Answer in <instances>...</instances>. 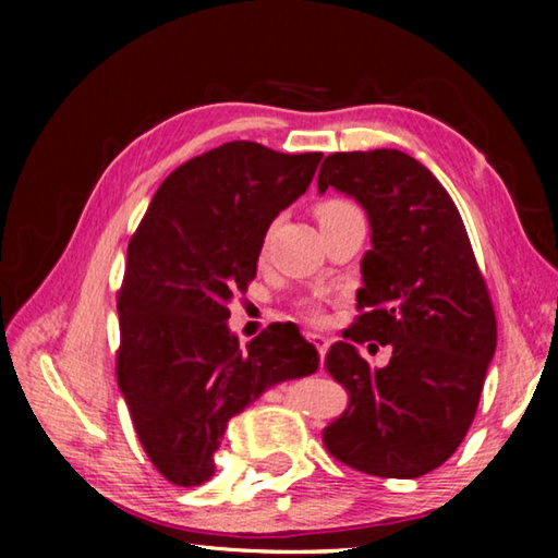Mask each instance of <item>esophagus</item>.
Masks as SVG:
<instances>
[{
  "label": "esophagus",
  "mask_w": 558,
  "mask_h": 558,
  "mask_svg": "<svg viewBox=\"0 0 558 558\" xmlns=\"http://www.w3.org/2000/svg\"><path fill=\"white\" fill-rule=\"evenodd\" d=\"M305 339L310 344H315L319 352H327V347H329V342H332V339L329 337H325V335H315V332H305Z\"/></svg>",
  "instance_id": "esophagus-1"
}]
</instances>
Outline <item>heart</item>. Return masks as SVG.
Listing matches in <instances>:
<instances>
[{
    "instance_id": "1",
    "label": "heart",
    "mask_w": 558,
    "mask_h": 558,
    "mask_svg": "<svg viewBox=\"0 0 558 558\" xmlns=\"http://www.w3.org/2000/svg\"><path fill=\"white\" fill-rule=\"evenodd\" d=\"M349 206H352V204L342 202V199H327V202L315 206V216H317V221L323 223V221H327V219H332V216H337L339 211L349 209ZM302 315H305V317L310 319V323H319V319H323V315H319V310H315V307L302 310Z\"/></svg>"
}]
</instances>
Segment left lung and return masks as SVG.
Here are the masks:
<instances>
[{
    "label": "left lung",
    "instance_id": "left-lung-1",
    "mask_svg": "<svg viewBox=\"0 0 558 558\" xmlns=\"http://www.w3.org/2000/svg\"><path fill=\"white\" fill-rule=\"evenodd\" d=\"M319 192L335 186L364 206L372 251L362 260L359 315L329 347L325 369L349 405L323 430L327 452L376 477H421L442 465L477 413L497 317L450 194L401 149L329 155ZM391 343L372 371L354 343Z\"/></svg>",
    "mask_w": 558,
    "mask_h": 558
}]
</instances>
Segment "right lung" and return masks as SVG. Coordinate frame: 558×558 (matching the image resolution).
Segmentation results:
<instances>
[{"instance_id":"obj_1","label":"right lung","mask_w":558,"mask_h":558,"mask_svg":"<svg viewBox=\"0 0 558 558\" xmlns=\"http://www.w3.org/2000/svg\"><path fill=\"white\" fill-rule=\"evenodd\" d=\"M319 159L248 140L214 147L165 179L132 233L116 374L149 462L172 485L206 483L231 415L317 372V349L292 323L241 349L226 319L256 278L268 226L305 194Z\"/></svg>"}]
</instances>
